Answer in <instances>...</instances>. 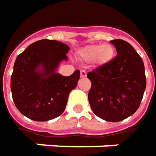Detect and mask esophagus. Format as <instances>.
Returning <instances> with one entry per match:
<instances>
[{
    "instance_id": "obj_1",
    "label": "esophagus",
    "mask_w": 156,
    "mask_h": 156,
    "mask_svg": "<svg viewBox=\"0 0 156 156\" xmlns=\"http://www.w3.org/2000/svg\"><path fill=\"white\" fill-rule=\"evenodd\" d=\"M80 77H81V78H85V77H86V72L82 70V71L80 72Z\"/></svg>"
}]
</instances>
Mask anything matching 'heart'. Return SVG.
I'll return each mask as SVG.
<instances>
[{"mask_svg": "<svg viewBox=\"0 0 156 156\" xmlns=\"http://www.w3.org/2000/svg\"><path fill=\"white\" fill-rule=\"evenodd\" d=\"M115 56V48L110 44L90 45L78 51V57L86 62L93 61L98 65H105Z\"/></svg>", "mask_w": 156, "mask_h": 156, "instance_id": "obj_1", "label": "heart"}]
</instances>
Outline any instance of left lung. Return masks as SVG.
I'll list each match as a JSON object with an SVG mask.
<instances>
[{
	"label": "left lung",
	"instance_id": "8db88e82",
	"mask_svg": "<svg viewBox=\"0 0 156 156\" xmlns=\"http://www.w3.org/2000/svg\"><path fill=\"white\" fill-rule=\"evenodd\" d=\"M117 55L89 72L91 82L88 99L95 115L108 122H120L139 108L146 88L144 64L132 46L113 40Z\"/></svg>",
	"mask_w": 156,
	"mask_h": 156
}]
</instances>
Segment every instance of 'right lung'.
Segmentation results:
<instances>
[{
    "instance_id": "obj_1",
    "label": "right lung",
    "mask_w": 156,
    "mask_h": 156,
    "mask_svg": "<svg viewBox=\"0 0 156 156\" xmlns=\"http://www.w3.org/2000/svg\"><path fill=\"white\" fill-rule=\"evenodd\" d=\"M69 46L51 40L31 44L19 54L11 75V91L16 108L25 116L38 122L48 121L61 115L69 93L77 86L80 72L65 77L55 73L58 65L67 59ZM42 66L44 71L38 73Z\"/></svg>"
}]
</instances>
